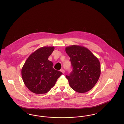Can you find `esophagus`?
<instances>
[{"label":"esophagus","instance_id":"obj_1","mask_svg":"<svg viewBox=\"0 0 124 124\" xmlns=\"http://www.w3.org/2000/svg\"><path fill=\"white\" fill-rule=\"evenodd\" d=\"M60 71H61V72H62L63 74L65 73V70H63V69H61V70H60Z\"/></svg>","mask_w":124,"mask_h":124}]
</instances>
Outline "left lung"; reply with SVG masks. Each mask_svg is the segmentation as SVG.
I'll list each match as a JSON object with an SVG mask.
<instances>
[{
    "instance_id": "obj_1",
    "label": "left lung",
    "mask_w": 124,
    "mask_h": 124,
    "mask_svg": "<svg viewBox=\"0 0 124 124\" xmlns=\"http://www.w3.org/2000/svg\"><path fill=\"white\" fill-rule=\"evenodd\" d=\"M70 57L72 71L66 75L71 88L79 93H85L93 88L100 76V64L98 59L89 49L72 45L65 48Z\"/></svg>"
}]
</instances>
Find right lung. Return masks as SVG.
I'll return each instance as SVG.
<instances>
[{"label": "right lung", "mask_w": 124, "mask_h": 124, "mask_svg": "<svg viewBox=\"0 0 124 124\" xmlns=\"http://www.w3.org/2000/svg\"><path fill=\"white\" fill-rule=\"evenodd\" d=\"M54 50L53 46L39 48L30 55L22 68L24 84L34 93H47L62 74L53 68V62L48 59Z\"/></svg>", "instance_id": "1"}]
</instances>
